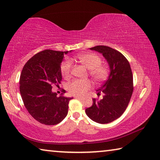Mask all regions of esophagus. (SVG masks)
<instances>
[{"mask_svg":"<svg viewBox=\"0 0 160 160\" xmlns=\"http://www.w3.org/2000/svg\"><path fill=\"white\" fill-rule=\"evenodd\" d=\"M75 98H78V99H79V100H82V99H83V98H82V97H78V96H75Z\"/></svg>","mask_w":160,"mask_h":160,"instance_id":"1","label":"esophagus"}]
</instances>
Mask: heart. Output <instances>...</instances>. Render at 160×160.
Wrapping results in <instances>:
<instances>
[{
    "label": "heart",
    "mask_w": 160,
    "mask_h": 160,
    "mask_svg": "<svg viewBox=\"0 0 160 160\" xmlns=\"http://www.w3.org/2000/svg\"><path fill=\"white\" fill-rule=\"evenodd\" d=\"M77 59L89 69V74L96 83H100L107 80L109 76V68L101 64L102 60L94 53H83L78 54ZM71 72V63L66 60L61 65V72L64 78H68ZM91 82L88 80H75L68 84L67 89L71 94L82 96L91 88Z\"/></svg>",
    "instance_id": "heart-1"
}]
</instances>
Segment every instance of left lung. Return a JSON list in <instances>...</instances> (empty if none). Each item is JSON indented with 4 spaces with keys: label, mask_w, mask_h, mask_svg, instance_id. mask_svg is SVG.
Masks as SVG:
<instances>
[{
    "label": "left lung",
    "mask_w": 160,
    "mask_h": 160,
    "mask_svg": "<svg viewBox=\"0 0 160 160\" xmlns=\"http://www.w3.org/2000/svg\"><path fill=\"white\" fill-rule=\"evenodd\" d=\"M90 50L103 55L109 65L110 74L105 83L97 90L98 95L103 93V98H93L92 106L85 112L96 122L109 123L120 118L129 103L133 89L132 69L125 57L114 49L97 45Z\"/></svg>",
    "instance_id": "1"
}]
</instances>
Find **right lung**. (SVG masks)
<instances>
[{"instance_id":"obj_1","label":"right lung","mask_w":160,"mask_h":160,"mask_svg":"<svg viewBox=\"0 0 160 160\" xmlns=\"http://www.w3.org/2000/svg\"><path fill=\"white\" fill-rule=\"evenodd\" d=\"M71 51L40 52L22 71L19 91L23 102L32 117L46 125L57 124L68 114L69 101L72 98L63 97V93L58 97L52 89L53 85L61 83V63L64 54Z\"/></svg>"}]
</instances>
